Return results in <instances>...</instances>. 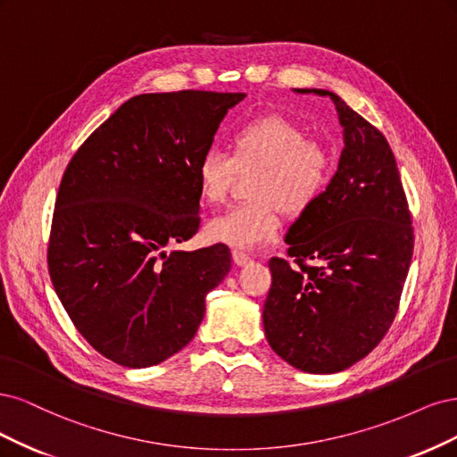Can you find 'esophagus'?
Segmentation results:
<instances>
[{
  "label": "esophagus",
  "mask_w": 457,
  "mask_h": 457,
  "mask_svg": "<svg viewBox=\"0 0 457 457\" xmlns=\"http://www.w3.org/2000/svg\"><path fill=\"white\" fill-rule=\"evenodd\" d=\"M233 260H235V263H237V266H246V263L253 262L250 254H246L245 250H239V248L233 250Z\"/></svg>",
  "instance_id": "1"
}]
</instances>
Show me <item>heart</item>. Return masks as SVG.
I'll return each instance as SVG.
<instances>
[{
  "mask_svg": "<svg viewBox=\"0 0 457 457\" xmlns=\"http://www.w3.org/2000/svg\"><path fill=\"white\" fill-rule=\"evenodd\" d=\"M231 154L209 145L197 159L195 179L207 203L226 201L235 174L258 167L250 182V201L233 204L214 216L207 235L211 241L254 248L271 243L288 216L305 214L325 194L334 172L330 150L278 113L253 117L233 129Z\"/></svg>",
  "mask_w": 457,
  "mask_h": 457,
  "instance_id": "b5f03b06",
  "label": "heart"
}]
</instances>
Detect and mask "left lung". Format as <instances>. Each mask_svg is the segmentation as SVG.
<instances>
[{"label":"left lung","mask_w":457,"mask_h":457,"mask_svg":"<svg viewBox=\"0 0 457 457\" xmlns=\"http://www.w3.org/2000/svg\"><path fill=\"white\" fill-rule=\"evenodd\" d=\"M309 93L307 89H298ZM344 127L340 165L325 194L287 233L271 258L263 328L294 368L334 374L364 359L399 312L414 228L386 137L328 91Z\"/></svg>","instance_id":"8db88e82"}]
</instances>
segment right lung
<instances>
[{
  "label": "right lung",
  "mask_w": 457,
  "mask_h": 457,
  "mask_svg": "<svg viewBox=\"0 0 457 457\" xmlns=\"http://www.w3.org/2000/svg\"><path fill=\"white\" fill-rule=\"evenodd\" d=\"M245 93L127 100L73 154L47 245L56 296L100 355L144 368L195 336L204 298L231 270L226 245L184 253L201 224L197 159Z\"/></svg>",
  "instance_id": "right-lung-1"
}]
</instances>
